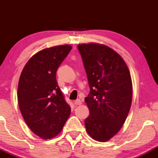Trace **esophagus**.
Listing matches in <instances>:
<instances>
[{
  "label": "esophagus",
  "mask_w": 158,
  "mask_h": 158,
  "mask_svg": "<svg viewBox=\"0 0 158 158\" xmlns=\"http://www.w3.org/2000/svg\"><path fill=\"white\" fill-rule=\"evenodd\" d=\"M74 104H75L76 106H79V105H81V101L80 99H77V100L74 102Z\"/></svg>",
  "instance_id": "esophagus-1"
}]
</instances>
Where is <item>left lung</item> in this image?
<instances>
[{
	"label": "left lung",
	"mask_w": 158,
	"mask_h": 158,
	"mask_svg": "<svg viewBox=\"0 0 158 158\" xmlns=\"http://www.w3.org/2000/svg\"><path fill=\"white\" fill-rule=\"evenodd\" d=\"M88 77L90 93L85 101L90 114L85 120L91 138L106 142L119 132L132 101V81L123 58L97 43L78 45Z\"/></svg>",
	"instance_id": "8db88e82"
}]
</instances>
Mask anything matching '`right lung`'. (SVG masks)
Wrapping results in <instances>:
<instances>
[{
	"label": "right lung",
	"instance_id": "add662e5",
	"mask_svg": "<svg viewBox=\"0 0 158 158\" xmlns=\"http://www.w3.org/2000/svg\"><path fill=\"white\" fill-rule=\"evenodd\" d=\"M71 49V45L64 44L40 50L29 59L20 76V110L29 128L42 139L59 135L70 117V106L58 85L56 74Z\"/></svg>",
	"mask_w": 158,
	"mask_h": 158
}]
</instances>
